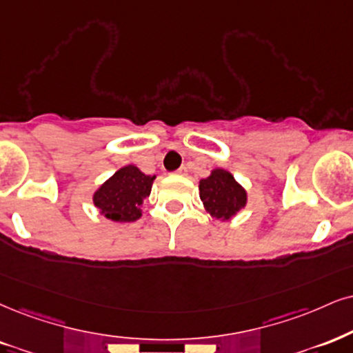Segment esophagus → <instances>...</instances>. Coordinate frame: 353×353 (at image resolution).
I'll list each match as a JSON object with an SVG mask.
<instances>
[{
  "instance_id": "1",
  "label": "esophagus",
  "mask_w": 353,
  "mask_h": 353,
  "mask_svg": "<svg viewBox=\"0 0 353 353\" xmlns=\"http://www.w3.org/2000/svg\"><path fill=\"white\" fill-rule=\"evenodd\" d=\"M176 173H178V175H181V176H186V175H188V167H180L176 170Z\"/></svg>"
}]
</instances>
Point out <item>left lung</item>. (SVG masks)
<instances>
[{"mask_svg": "<svg viewBox=\"0 0 353 353\" xmlns=\"http://www.w3.org/2000/svg\"><path fill=\"white\" fill-rule=\"evenodd\" d=\"M199 198L206 211L219 221H230L247 206V191L229 170L212 168L199 180Z\"/></svg>", "mask_w": 353, "mask_h": 353, "instance_id": "1", "label": "left lung"}]
</instances>
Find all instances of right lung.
<instances>
[{
    "instance_id": "1",
    "label": "right lung",
    "mask_w": 353,
    "mask_h": 353,
    "mask_svg": "<svg viewBox=\"0 0 353 353\" xmlns=\"http://www.w3.org/2000/svg\"><path fill=\"white\" fill-rule=\"evenodd\" d=\"M155 175H145L136 165H125L93 193L99 214L114 223H134L142 216L143 201L150 196Z\"/></svg>"
}]
</instances>
